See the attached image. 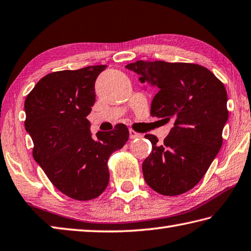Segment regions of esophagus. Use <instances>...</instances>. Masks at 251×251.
Masks as SVG:
<instances>
[{"label": "esophagus", "instance_id": "1", "mask_svg": "<svg viewBox=\"0 0 251 251\" xmlns=\"http://www.w3.org/2000/svg\"><path fill=\"white\" fill-rule=\"evenodd\" d=\"M141 137V134L137 133V131H135L133 129H129V138L130 139H135V138H139Z\"/></svg>", "mask_w": 251, "mask_h": 251}]
</instances>
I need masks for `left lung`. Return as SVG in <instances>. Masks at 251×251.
Listing matches in <instances>:
<instances>
[{"label":"left lung","mask_w":251,"mask_h":251,"mask_svg":"<svg viewBox=\"0 0 251 251\" xmlns=\"http://www.w3.org/2000/svg\"><path fill=\"white\" fill-rule=\"evenodd\" d=\"M128 70L156 88L150 114L173 127L162 144L146 135L152 151L143 162L146 183L167 197L188 192L208 170L223 144L228 120L227 92L214 74L197 63L136 61Z\"/></svg>","instance_id":"1"}]
</instances>
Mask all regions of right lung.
Returning a JSON list of instances; mask_svg holds the SVG:
<instances>
[{
	"instance_id": "right-lung-1",
	"label": "right lung",
	"mask_w": 251,
	"mask_h": 251,
	"mask_svg": "<svg viewBox=\"0 0 251 251\" xmlns=\"http://www.w3.org/2000/svg\"><path fill=\"white\" fill-rule=\"evenodd\" d=\"M106 66L51 72L25 100V128L33 156L50 182L71 199L89 201L104 192L110 180L107 160L128 140L124 124L93 138L86 116L95 102V80Z\"/></svg>"
}]
</instances>
